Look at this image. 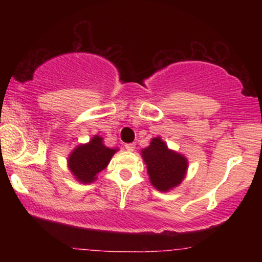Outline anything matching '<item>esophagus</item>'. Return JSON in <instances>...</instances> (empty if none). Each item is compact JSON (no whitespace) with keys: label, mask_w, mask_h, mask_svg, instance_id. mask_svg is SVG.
I'll return each instance as SVG.
<instances>
[{"label":"esophagus","mask_w":262,"mask_h":262,"mask_svg":"<svg viewBox=\"0 0 262 262\" xmlns=\"http://www.w3.org/2000/svg\"><path fill=\"white\" fill-rule=\"evenodd\" d=\"M125 149L128 150V151H133L135 149V144L134 143H129V144H125Z\"/></svg>","instance_id":"esophagus-1"}]
</instances>
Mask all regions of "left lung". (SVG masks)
Returning a JSON list of instances; mask_svg holds the SVG:
<instances>
[{"label":"left lung","instance_id":"1","mask_svg":"<svg viewBox=\"0 0 262 262\" xmlns=\"http://www.w3.org/2000/svg\"><path fill=\"white\" fill-rule=\"evenodd\" d=\"M151 185L161 192L177 187L187 172L188 162L185 156L167 148L161 138H152L148 148L141 150Z\"/></svg>","mask_w":262,"mask_h":262}]
</instances>
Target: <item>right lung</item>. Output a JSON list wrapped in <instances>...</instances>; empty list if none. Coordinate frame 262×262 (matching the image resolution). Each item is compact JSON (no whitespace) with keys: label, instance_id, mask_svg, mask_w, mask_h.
Returning <instances> with one entry per match:
<instances>
[{"label":"right lung","instance_id":"right-lung-1","mask_svg":"<svg viewBox=\"0 0 262 262\" xmlns=\"http://www.w3.org/2000/svg\"><path fill=\"white\" fill-rule=\"evenodd\" d=\"M118 149L107 148L100 135H95L87 144H81L73 150L68 159V166L77 181L91 183L97 173L107 167Z\"/></svg>","mask_w":262,"mask_h":262}]
</instances>
